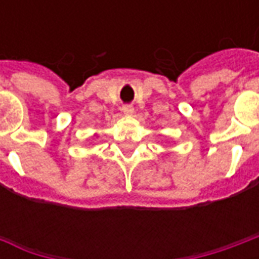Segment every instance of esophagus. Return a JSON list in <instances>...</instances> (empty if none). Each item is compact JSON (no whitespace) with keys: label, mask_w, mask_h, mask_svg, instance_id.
I'll list each match as a JSON object with an SVG mask.
<instances>
[{"label":"esophagus","mask_w":259,"mask_h":259,"mask_svg":"<svg viewBox=\"0 0 259 259\" xmlns=\"http://www.w3.org/2000/svg\"><path fill=\"white\" fill-rule=\"evenodd\" d=\"M122 111H123L124 115H127V116H130V115H133V112H135V109L130 107V105H124V107L122 108Z\"/></svg>","instance_id":"esophagus-1"}]
</instances>
